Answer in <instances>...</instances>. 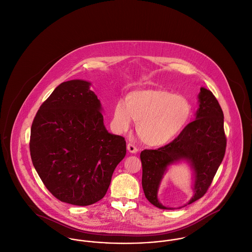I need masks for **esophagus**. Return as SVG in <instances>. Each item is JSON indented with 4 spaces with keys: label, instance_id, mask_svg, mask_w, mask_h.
<instances>
[{
    "label": "esophagus",
    "instance_id": "1",
    "mask_svg": "<svg viewBox=\"0 0 252 252\" xmlns=\"http://www.w3.org/2000/svg\"><path fill=\"white\" fill-rule=\"evenodd\" d=\"M126 147H127V151L129 152V153H132V154H136L137 151H138L137 147H135V145H134V144L128 143V144L126 145Z\"/></svg>",
    "mask_w": 252,
    "mask_h": 252
}]
</instances>
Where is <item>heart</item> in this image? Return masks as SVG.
<instances>
[{"mask_svg":"<svg viewBox=\"0 0 252 252\" xmlns=\"http://www.w3.org/2000/svg\"><path fill=\"white\" fill-rule=\"evenodd\" d=\"M191 105L183 96L165 90H144L129 94L126 103L114 108L113 125L119 131L127 130L131 119L136 122L140 139L153 147L171 142L185 127Z\"/></svg>","mask_w":252,"mask_h":252,"instance_id":"obj_1","label":"heart"}]
</instances>
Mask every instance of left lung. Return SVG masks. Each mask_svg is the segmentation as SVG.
<instances>
[{
  "label": "left lung",
  "instance_id": "left-lung-1",
  "mask_svg": "<svg viewBox=\"0 0 252 252\" xmlns=\"http://www.w3.org/2000/svg\"><path fill=\"white\" fill-rule=\"evenodd\" d=\"M199 103L196 120L188 124L173 141L140 154L143 191L147 200L158 208L173 209L162 205L158 199V190L168 165L186 160L192 166L195 194L188 202L190 204L207 192L223 160L227 144L223 111L212 93L204 88H201Z\"/></svg>",
  "mask_w": 252,
  "mask_h": 252
}]
</instances>
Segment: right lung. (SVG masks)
Segmentation results:
<instances>
[{
	"label": "right lung",
	"instance_id": "1",
	"mask_svg": "<svg viewBox=\"0 0 252 252\" xmlns=\"http://www.w3.org/2000/svg\"><path fill=\"white\" fill-rule=\"evenodd\" d=\"M91 83L60 84L38 110L30 136L33 165L59 201L90 205L105 196L126 153L123 136L109 133Z\"/></svg>",
	"mask_w": 252,
	"mask_h": 252
}]
</instances>
